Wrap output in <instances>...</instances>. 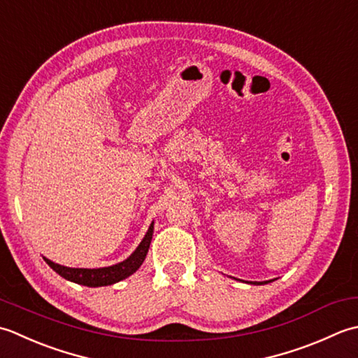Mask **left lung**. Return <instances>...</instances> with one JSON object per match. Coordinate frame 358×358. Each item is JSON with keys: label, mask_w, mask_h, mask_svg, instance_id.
<instances>
[{"label": "left lung", "mask_w": 358, "mask_h": 358, "mask_svg": "<svg viewBox=\"0 0 358 358\" xmlns=\"http://www.w3.org/2000/svg\"><path fill=\"white\" fill-rule=\"evenodd\" d=\"M266 282H268V281H264V282H255V284H266Z\"/></svg>", "instance_id": "obj_1"}]
</instances>
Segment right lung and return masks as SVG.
I'll list each match as a JSON object with an SVG mask.
<instances>
[{"mask_svg": "<svg viewBox=\"0 0 358 358\" xmlns=\"http://www.w3.org/2000/svg\"><path fill=\"white\" fill-rule=\"evenodd\" d=\"M152 224L150 225V229L147 231V235L142 239V243L138 244L134 253L125 261L119 262L115 266H109V267H101V268H72V267H64L60 264H55L50 259L45 261L49 264L50 268L63 276L64 280H69L72 282L82 284V286L87 287H100V286H109V284L119 282L122 280L128 278L129 275H133L138 267L142 266V262L145 261V257H147L150 244H151V238H152Z\"/></svg>", "mask_w": 358, "mask_h": 358, "instance_id": "1", "label": "right lung"}]
</instances>
